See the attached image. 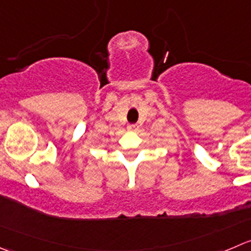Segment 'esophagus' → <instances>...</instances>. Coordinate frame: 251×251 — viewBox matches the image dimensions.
Masks as SVG:
<instances>
[{
    "label": "esophagus",
    "instance_id": "1",
    "mask_svg": "<svg viewBox=\"0 0 251 251\" xmlns=\"http://www.w3.org/2000/svg\"><path fill=\"white\" fill-rule=\"evenodd\" d=\"M127 130H128V131H136V130H138V125H137V124H131V125L127 126Z\"/></svg>",
    "mask_w": 251,
    "mask_h": 251
}]
</instances>
